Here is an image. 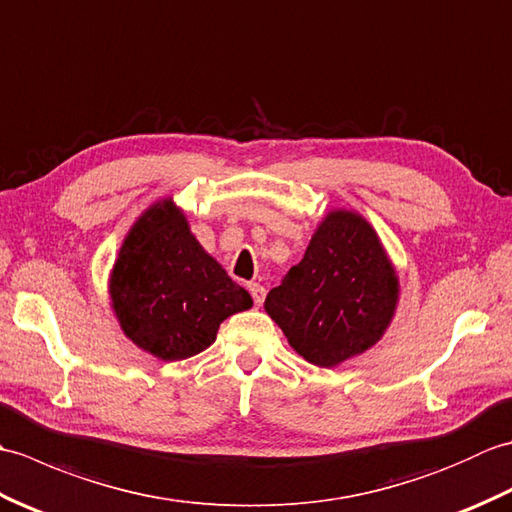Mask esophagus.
Returning a JSON list of instances; mask_svg holds the SVG:
<instances>
[{
	"mask_svg": "<svg viewBox=\"0 0 512 512\" xmlns=\"http://www.w3.org/2000/svg\"><path fill=\"white\" fill-rule=\"evenodd\" d=\"M248 288V292H250V297H253V301H255V306H262L264 303V299H266V288L262 286V284H248L246 286Z\"/></svg>",
	"mask_w": 512,
	"mask_h": 512,
	"instance_id": "1",
	"label": "esophagus"
}]
</instances>
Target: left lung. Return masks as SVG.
<instances>
[{
	"label": "left lung",
	"instance_id": "1",
	"mask_svg": "<svg viewBox=\"0 0 512 512\" xmlns=\"http://www.w3.org/2000/svg\"><path fill=\"white\" fill-rule=\"evenodd\" d=\"M398 295L396 268L374 226L361 213L334 209L264 308L299 356L336 367L380 341Z\"/></svg>",
	"mask_w": 512,
	"mask_h": 512
}]
</instances>
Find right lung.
<instances>
[{
  "instance_id": "obj_1",
  "label": "right lung",
  "mask_w": 512,
  "mask_h": 512,
  "mask_svg": "<svg viewBox=\"0 0 512 512\" xmlns=\"http://www.w3.org/2000/svg\"><path fill=\"white\" fill-rule=\"evenodd\" d=\"M110 299L127 339L160 361L200 354L224 319L253 306L171 198L151 204L129 228L110 275Z\"/></svg>"
}]
</instances>
